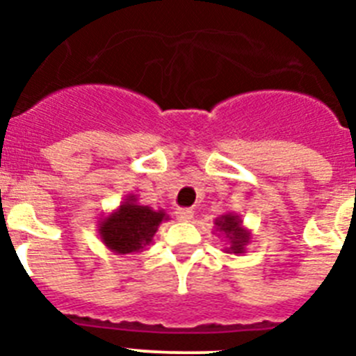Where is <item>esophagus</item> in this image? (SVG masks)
<instances>
[{
	"label": "esophagus",
	"mask_w": 356,
	"mask_h": 356,
	"mask_svg": "<svg viewBox=\"0 0 356 356\" xmlns=\"http://www.w3.org/2000/svg\"><path fill=\"white\" fill-rule=\"evenodd\" d=\"M176 217H178V221H191L194 217V212L191 209H178L176 210Z\"/></svg>",
	"instance_id": "obj_1"
}]
</instances>
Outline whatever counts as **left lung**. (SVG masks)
<instances>
[{"label": "left lung", "instance_id": "obj_1", "mask_svg": "<svg viewBox=\"0 0 356 356\" xmlns=\"http://www.w3.org/2000/svg\"><path fill=\"white\" fill-rule=\"evenodd\" d=\"M216 232H219L222 238H225L226 246L225 251L229 254H242L246 253V248L251 242V232L244 226L241 216L235 212H228L225 216L217 217L216 221Z\"/></svg>", "mask_w": 356, "mask_h": 356}]
</instances>
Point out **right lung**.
<instances>
[{"mask_svg":"<svg viewBox=\"0 0 356 356\" xmlns=\"http://www.w3.org/2000/svg\"><path fill=\"white\" fill-rule=\"evenodd\" d=\"M169 216L163 210L139 205L135 194H128L121 205L97 221V235L115 254H135L149 246L156 229Z\"/></svg>","mask_w":356,"mask_h":356,"instance_id":"add662e5","label":"right lung"}]
</instances>
